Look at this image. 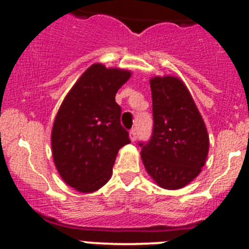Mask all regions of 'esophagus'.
<instances>
[{
  "instance_id": "1",
  "label": "esophagus",
  "mask_w": 249,
  "mask_h": 249,
  "mask_svg": "<svg viewBox=\"0 0 249 249\" xmlns=\"http://www.w3.org/2000/svg\"><path fill=\"white\" fill-rule=\"evenodd\" d=\"M136 139H137V134H136V130L134 129L130 131V140H131V142H135Z\"/></svg>"
}]
</instances>
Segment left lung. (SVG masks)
Listing matches in <instances>:
<instances>
[{"instance_id":"1","label":"left lung","mask_w":249,"mask_h":249,"mask_svg":"<svg viewBox=\"0 0 249 249\" xmlns=\"http://www.w3.org/2000/svg\"><path fill=\"white\" fill-rule=\"evenodd\" d=\"M153 134L142 147L145 171L159 187L176 190L199 176L210 149L203 119L184 83L175 76L150 78Z\"/></svg>"}]
</instances>
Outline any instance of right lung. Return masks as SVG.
Instances as JSON below:
<instances>
[{
	"mask_svg": "<svg viewBox=\"0 0 249 249\" xmlns=\"http://www.w3.org/2000/svg\"><path fill=\"white\" fill-rule=\"evenodd\" d=\"M130 77L127 70L91 65L57 110L52 130L53 160L64 182L77 192L88 194L104 187L118 150L130 143L115 102V94Z\"/></svg>",
	"mask_w": 249,
	"mask_h": 249,
	"instance_id": "obj_1",
	"label": "right lung"
}]
</instances>
